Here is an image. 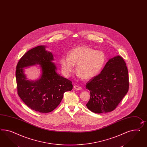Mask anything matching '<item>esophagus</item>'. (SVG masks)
<instances>
[{
	"instance_id": "1",
	"label": "esophagus",
	"mask_w": 147,
	"mask_h": 147,
	"mask_svg": "<svg viewBox=\"0 0 147 147\" xmlns=\"http://www.w3.org/2000/svg\"><path fill=\"white\" fill-rule=\"evenodd\" d=\"M74 88H75V90H82V88H81L80 86H78V85H74Z\"/></svg>"
}]
</instances>
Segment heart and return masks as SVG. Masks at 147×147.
I'll use <instances>...</instances> for the list:
<instances>
[{
	"mask_svg": "<svg viewBox=\"0 0 147 147\" xmlns=\"http://www.w3.org/2000/svg\"><path fill=\"white\" fill-rule=\"evenodd\" d=\"M103 51H94L86 46L77 47L70 51L67 56L62 57L59 64L62 71L69 77L74 71L83 80H90L100 72L105 62Z\"/></svg>",
	"mask_w": 147,
	"mask_h": 147,
	"instance_id": "obj_1",
	"label": "heart"
}]
</instances>
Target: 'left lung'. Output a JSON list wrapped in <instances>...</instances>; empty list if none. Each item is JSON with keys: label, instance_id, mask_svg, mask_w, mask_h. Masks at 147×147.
<instances>
[{"label": "left lung", "instance_id": "left-lung-1", "mask_svg": "<svg viewBox=\"0 0 147 147\" xmlns=\"http://www.w3.org/2000/svg\"><path fill=\"white\" fill-rule=\"evenodd\" d=\"M90 98L86 104L89 110L96 113L113 111L128 91V69L119 55L109 59L100 74L86 83Z\"/></svg>", "mask_w": 147, "mask_h": 147}]
</instances>
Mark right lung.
<instances>
[{
  "instance_id": "1",
  "label": "right lung",
  "mask_w": 147,
  "mask_h": 147,
  "mask_svg": "<svg viewBox=\"0 0 147 147\" xmlns=\"http://www.w3.org/2000/svg\"><path fill=\"white\" fill-rule=\"evenodd\" d=\"M39 46L28 51L19 60L16 72L19 96L30 109L40 113H49L62 100L65 92L72 89V82L57 73L54 55ZM38 65L41 75L37 80H28L25 68Z\"/></svg>"
}]
</instances>
